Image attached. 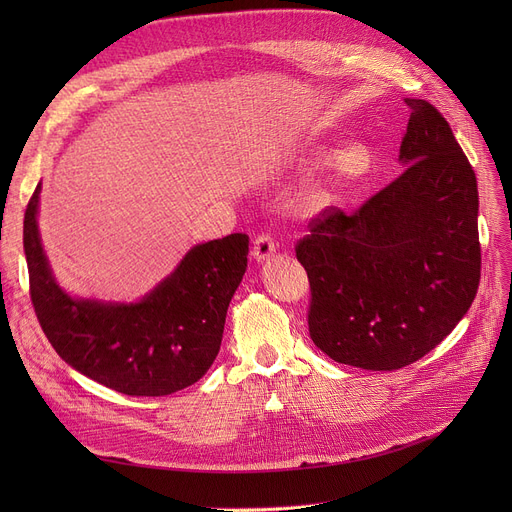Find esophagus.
Here are the masks:
<instances>
[{"mask_svg":"<svg viewBox=\"0 0 512 512\" xmlns=\"http://www.w3.org/2000/svg\"><path fill=\"white\" fill-rule=\"evenodd\" d=\"M276 251V242L270 234H257L253 240V257L257 261H265Z\"/></svg>","mask_w":512,"mask_h":512,"instance_id":"34e87169","label":"esophagus"}]
</instances>
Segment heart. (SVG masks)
<instances>
[{
	"label": "heart",
	"mask_w": 512,
	"mask_h": 512,
	"mask_svg": "<svg viewBox=\"0 0 512 512\" xmlns=\"http://www.w3.org/2000/svg\"><path fill=\"white\" fill-rule=\"evenodd\" d=\"M369 170V151L363 145H351L342 149L330 164V172L326 180L313 188L309 197L315 209L326 207L332 203L346 186L361 180Z\"/></svg>",
	"instance_id": "obj_1"
}]
</instances>
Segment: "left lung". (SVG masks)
Returning a JSON list of instances; mask_svg holds the SVG:
<instances>
[{
  "mask_svg": "<svg viewBox=\"0 0 512 512\" xmlns=\"http://www.w3.org/2000/svg\"><path fill=\"white\" fill-rule=\"evenodd\" d=\"M407 166L357 211L326 207L297 242L309 336L330 359L371 371L407 367L469 311L481 276L477 178L432 103L405 99Z\"/></svg>",
  "mask_w": 512,
  "mask_h": 512,
  "instance_id": "left-lung-1",
  "label": "left lung"
}]
</instances>
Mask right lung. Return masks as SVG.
<instances>
[{
    "label": "right lung",
    "instance_id": "add662e5",
    "mask_svg": "<svg viewBox=\"0 0 512 512\" xmlns=\"http://www.w3.org/2000/svg\"><path fill=\"white\" fill-rule=\"evenodd\" d=\"M41 184L24 213L31 301L56 353L128 396H168L201 380L220 353L226 311L245 276L249 236L203 242L139 303L72 299L56 284L37 228Z\"/></svg>",
    "mask_w": 512,
    "mask_h": 512
}]
</instances>
